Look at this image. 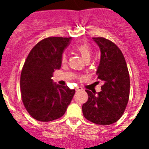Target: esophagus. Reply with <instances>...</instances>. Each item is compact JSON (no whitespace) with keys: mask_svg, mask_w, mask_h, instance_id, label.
<instances>
[{"mask_svg":"<svg viewBox=\"0 0 149 149\" xmlns=\"http://www.w3.org/2000/svg\"><path fill=\"white\" fill-rule=\"evenodd\" d=\"M82 89H83V88L81 87V86H77L75 89V90L77 91V92H78V91H81V90H82Z\"/></svg>","mask_w":149,"mask_h":149,"instance_id":"1","label":"esophagus"}]
</instances>
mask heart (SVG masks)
I'll use <instances>...</instances> for the list:
<instances>
[{
	"mask_svg": "<svg viewBox=\"0 0 149 149\" xmlns=\"http://www.w3.org/2000/svg\"><path fill=\"white\" fill-rule=\"evenodd\" d=\"M73 48L74 51H76L81 54V56H82V58L84 60H90L91 56L93 54V50H92V48H91L90 45L89 43L85 42H78L74 45ZM61 60L63 63H65L66 62L67 56L65 53L63 54V55H62Z\"/></svg>",
	"mask_w": 149,
	"mask_h": 149,
	"instance_id": "heart-1",
	"label": "heart"
}]
</instances>
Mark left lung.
Here are the masks:
<instances>
[{
  "mask_svg": "<svg viewBox=\"0 0 149 149\" xmlns=\"http://www.w3.org/2000/svg\"><path fill=\"white\" fill-rule=\"evenodd\" d=\"M93 39L101 51L96 74L103 85L97 95L86 90L89 97L82 106L83 114L93 123L108 125L119 120L125 110L130 94V77L120 49L103 37Z\"/></svg>",
  "mask_w": 149,
  "mask_h": 149,
  "instance_id": "obj_1",
  "label": "left lung"
}]
</instances>
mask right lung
Instances as JSON below:
<instances>
[{"label": "right lung", "mask_w": 149, "mask_h": 149, "mask_svg": "<svg viewBox=\"0 0 149 149\" xmlns=\"http://www.w3.org/2000/svg\"><path fill=\"white\" fill-rule=\"evenodd\" d=\"M72 37H48L30 51L21 74L22 98L33 119L51 122L63 116L70 104L74 89L61 86L52 80L60 69L63 51Z\"/></svg>", "instance_id": "obj_1"}]
</instances>
